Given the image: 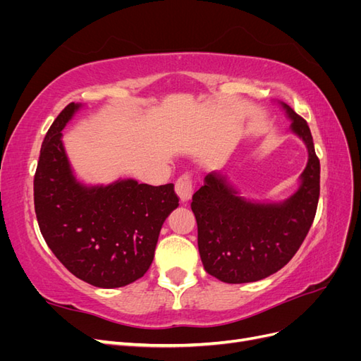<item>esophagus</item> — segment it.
Listing matches in <instances>:
<instances>
[{"instance_id":"esophagus-1","label":"esophagus","mask_w":361,"mask_h":361,"mask_svg":"<svg viewBox=\"0 0 361 361\" xmlns=\"http://www.w3.org/2000/svg\"><path fill=\"white\" fill-rule=\"evenodd\" d=\"M174 188H176V192L182 203L188 202L192 195V179L190 174H182V176H179Z\"/></svg>"}]
</instances>
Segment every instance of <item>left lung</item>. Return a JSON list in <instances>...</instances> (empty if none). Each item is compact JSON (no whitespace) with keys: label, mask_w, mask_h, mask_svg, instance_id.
I'll use <instances>...</instances> for the list:
<instances>
[{"label":"left lung","mask_w":361,"mask_h":361,"mask_svg":"<svg viewBox=\"0 0 361 361\" xmlns=\"http://www.w3.org/2000/svg\"><path fill=\"white\" fill-rule=\"evenodd\" d=\"M290 129L307 146L309 161L297 192L279 203L245 200L223 174L212 171L194 192L197 244L207 274L224 283H250L285 267L307 236L319 200L321 166L310 128L286 104Z\"/></svg>","instance_id":"1"}]
</instances>
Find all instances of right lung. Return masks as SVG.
<instances>
[{"mask_svg":"<svg viewBox=\"0 0 361 361\" xmlns=\"http://www.w3.org/2000/svg\"><path fill=\"white\" fill-rule=\"evenodd\" d=\"M81 108L69 104L43 140L35 174V209L43 239L75 277L113 289L146 274L161 227L179 206L174 185L134 179L110 185L76 180L61 130Z\"/></svg>","mask_w":361,"mask_h":361,"instance_id":"add662e5","label":"right lung"}]
</instances>
